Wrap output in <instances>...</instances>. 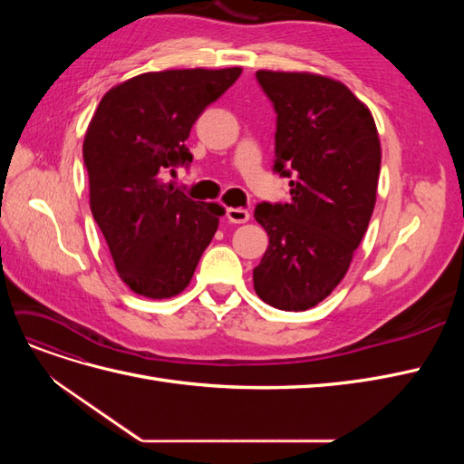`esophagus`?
Returning a JSON list of instances; mask_svg holds the SVG:
<instances>
[{
	"instance_id": "esophagus-1",
	"label": "esophagus",
	"mask_w": 464,
	"mask_h": 464,
	"mask_svg": "<svg viewBox=\"0 0 464 464\" xmlns=\"http://www.w3.org/2000/svg\"><path fill=\"white\" fill-rule=\"evenodd\" d=\"M249 213L246 208H234V207H230V208H227V218L230 220V222H234V224H244V222H247L249 220Z\"/></svg>"
}]
</instances>
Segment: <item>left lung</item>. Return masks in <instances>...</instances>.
Returning <instances> with one entry per match:
<instances>
[{
	"instance_id": "obj_1",
	"label": "left lung",
	"mask_w": 464,
	"mask_h": 464,
	"mask_svg": "<svg viewBox=\"0 0 464 464\" xmlns=\"http://www.w3.org/2000/svg\"><path fill=\"white\" fill-rule=\"evenodd\" d=\"M276 111L275 170L290 203L256 207L269 236L254 269L257 296L285 312L325 300L344 278L375 207L382 143L370 108L341 81L259 69Z\"/></svg>"
}]
</instances>
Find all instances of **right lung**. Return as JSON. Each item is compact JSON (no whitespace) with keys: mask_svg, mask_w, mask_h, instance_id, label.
Instances as JSON below:
<instances>
[{"mask_svg":"<svg viewBox=\"0 0 464 464\" xmlns=\"http://www.w3.org/2000/svg\"><path fill=\"white\" fill-rule=\"evenodd\" d=\"M240 73H141L111 87L94 110L82 141L89 203L120 278L139 296L184 292L218 228L224 207L193 201L160 176L193 160L186 141L195 120Z\"/></svg>","mask_w":464,"mask_h":464,"instance_id":"obj_1","label":"right lung"}]
</instances>
